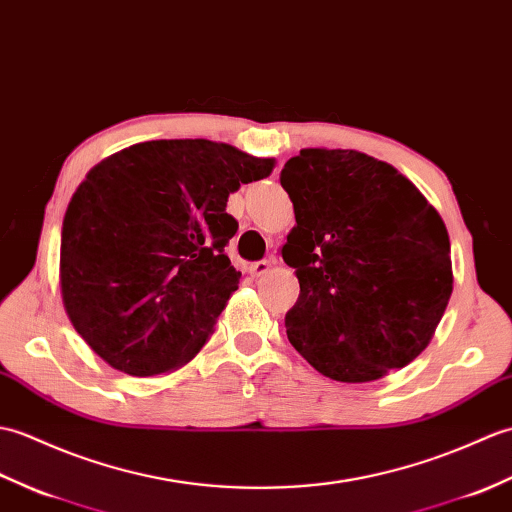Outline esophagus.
I'll return each mask as SVG.
<instances>
[{
  "label": "esophagus",
  "instance_id": "1",
  "mask_svg": "<svg viewBox=\"0 0 512 512\" xmlns=\"http://www.w3.org/2000/svg\"><path fill=\"white\" fill-rule=\"evenodd\" d=\"M271 263H274V260H258V263L249 267V271H252L254 276H265V274H269Z\"/></svg>",
  "mask_w": 512,
  "mask_h": 512
}]
</instances>
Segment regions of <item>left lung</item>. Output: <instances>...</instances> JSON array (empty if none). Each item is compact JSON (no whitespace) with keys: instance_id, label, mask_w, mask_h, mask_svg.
<instances>
[{"instance_id":"left-lung-1","label":"left lung","mask_w":512,"mask_h":512,"mask_svg":"<svg viewBox=\"0 0 512 512\" xmlns=\"http://www.w3.org/2000/svg\"><path fill=\"white\" fill-rule=\"evenodd\" d=\"M280 184L295 212L282 258L300 282L285 317L291 346L344 383L414 361L453 291L436 208L394 166L348 149H302Z\"/></svg>"}]
</instances>
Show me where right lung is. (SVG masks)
Instances as JSON below:
<instances>
[{
  "label": "right lung",
  "mask_w": 512,
  "mask_h": 512,
  "mask_svg": "<svg viewBox=\"0 0 512 512\" xmlns=\"http://www.w3.org/2000/svg\"><path fill=\"white\" fill-rule=\"evenodd\" d=\"M274 166L223 142L153 140L89 170L63 219L61 295L100 359L153 377L197 355L241 278L227 197Z\"/></svg>",
  "instance_id": "add662e5"
}]
</instances>
